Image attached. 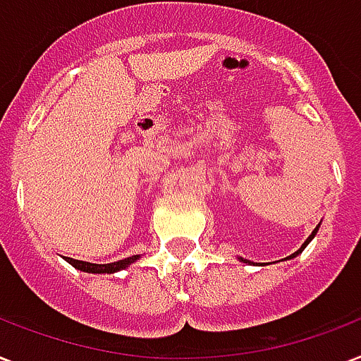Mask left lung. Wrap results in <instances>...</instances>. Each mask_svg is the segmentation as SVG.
I'll return each mask as SVG.
<instances>
[{
	"mask_svg": "<svg viewBox=\"0 0 361 361\" xmlns=\"http://www.w3.org/2000/svg\"><path fill=\"white\" fill-rule=\"evenodd\" d=\"M317 231H318V228H317V230H314V231H312L311 235H309V239H307V241H305V243H303V245H301V248H300V250H298V252H294V254H290V256H288V259H290V258H295V256H298V254H300V252H303V248H305V247H307V245H309V243H311V241H312V237L317 235ZM243 262H247V259H243Z\"/></svg>",
	"mask_w": 361,
	"mask_h": 361,
	"instance_id": "left-lung-1",
	"label": "left lung"
}]
</instances>
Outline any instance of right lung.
<instances>
[{"instance_id":"right-lung-1","label":"right lung","mask_w":361,"mask_h":361,"mask_svg":"<svg viewBox=\"0 0 361 361\" xmlns=\"http://www.w3.org/2000/svg\"><path fill=\"white\" fill-rule=\"evenodd\" d=\"M139 256H130V258L126 259H118V262H114V264H88V262H80V259H73V258H66L69 264L77 267L80 271H86V273H116L120 269H126L128 265L133 264Z\"/></svg>"}]
</instances>
